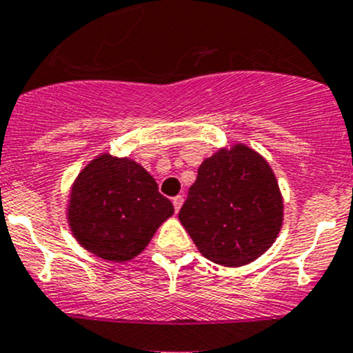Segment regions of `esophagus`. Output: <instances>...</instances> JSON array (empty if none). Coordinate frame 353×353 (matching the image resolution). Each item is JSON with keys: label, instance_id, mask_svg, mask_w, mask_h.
I'll return each mask as SVG.
<instances>
[{"label": "esophagus", "instance_id": "obj_1", "mask_svg": "<svg viewBox=\"0 0 353 353\" xmlns=\"http://www.w3.org/2000/svg\"><path fill=\"white\" fill-rule=\"evenodd\" d=\"M172 202H173V207H175V212H178L181 207V203H183V197H181V195H176V197L172 199Z\"/></svg>", "mask_w": 353, "mask_h": 353}]
</instances>
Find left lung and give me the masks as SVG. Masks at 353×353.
Instances as JSON below:
<instances>
[{
    "mask_svg": "<svg viewBox=\"0 0 353 353\" xmlns=\"http://www.w3.org/2000/svg\"><path fill=\"white\" fill-rule=\"evenodd\" d=\"M178 219L214 263L239 267L263 255L282 226V197L268 163L238 144L199 166Z\"/></svg>",
    "mask_w": 353,
    "mask_h": 353,
    "instance_id": "1",
    "label": "left lung"
}]
</instances>
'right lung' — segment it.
Listing matches in <instances>:
<instances>
[{"mask_svg": "<svg viewBox=\"0 0 353 353\" xmlns=\"http://www.w3.org/2000/svg\"><path fill=\"white\" fill-rule=\"evenodd\" d=\"M68 214L83 248L105 260L125 261L143 252L173 214V203L143 166L103 154L78 175Z\"/></svg>", "mask_w": 353, "mask_h": 353, "instance_id": "obj_1", "label": "right lung"}]
</instances>
